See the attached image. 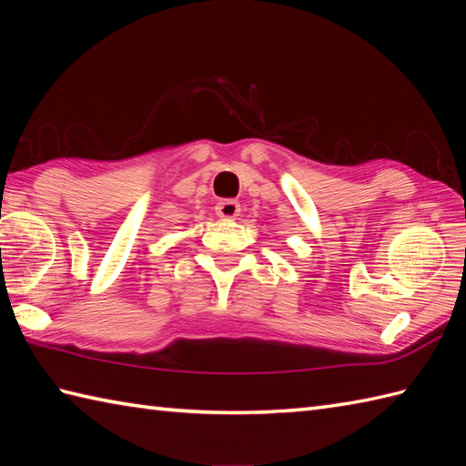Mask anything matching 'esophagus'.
<instances>
[{
  "label": "esophagus",
  "instance_id": "1",
  "mask_svg": "<svg viewBox=\"0 0 466 466\" xmlns=\"http://www.w3.org/2000/svg\"><path fill=\"white\" fill-rule=\"evenodd\" d=\"M215 211H217V215L223 217V219H235V217L239 215V211H241V205L237 203L235 199H223V201L217 203Z\"/></svg>",
  "mask_w": 466,
  "mask_h": 466
}]
</instances>
